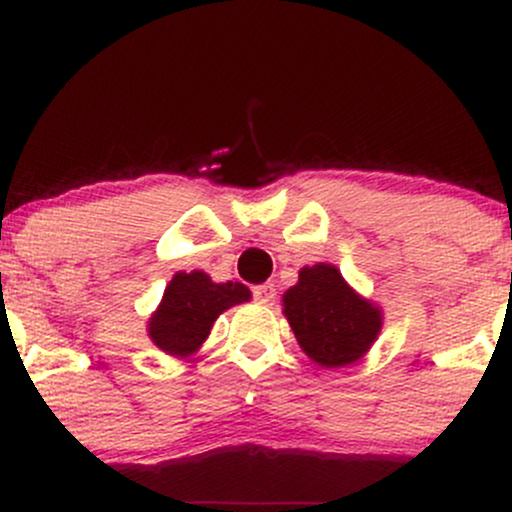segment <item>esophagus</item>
Returning <instances> with one entry per match:
<instances>
[{"label":"esophagus","mask_w":512,"mask_h":512,"mask_svg":"<svg viewBox=\"0 0 512 512\" xmlns=\"http://www.w3.org/2000/svg\"><path fill=\"white\" fill-rule=\"evenodd\" d=\"M252 296H255V301H257V303L269 305V303L274 301V296H276L274 284H262V286H255V289H252Z\"/></svg>","instance_id":"34e87169"}]
</instances>
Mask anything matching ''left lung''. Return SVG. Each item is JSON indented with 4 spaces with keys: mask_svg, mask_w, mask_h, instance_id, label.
<instances>
[{
    "mask_svg": "<svg viewBox=\"0 0 512 512\" xmlns=\"http://www.w3.org/2000/svg\"><path fill=\"white\" fill-rule=\"evenodd\" d=\"M284 315L301 349L317 366L356 363L383 327V310L361 298L334 264L317 262L298 272L284 293Z\"/></svg>",
    "mask_w": 512,
    "mask_h": 512,
    "instance_id": "obj_1",
    "label": "left lung"
}]
</instances>
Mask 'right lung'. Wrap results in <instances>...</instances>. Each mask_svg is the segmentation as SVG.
I'll return each instance as SVG.
<instances>
[{
    "instance_id": "add662e5",
    "label": "right lung",
    "mask_w": 512,
    "mask_h": 512,
    "mask_svg": "<svg viewBox=\"0 0 512 512\" xmlns=\"http://www.w3.org/2000/svg\"><path fill=\"white\" fill-rule=\"evenodd\" d=\"M245 301H250V289L240 281L214 284L204 272H178L149 317L151 342L170 356H192L209 337L216 317Z\"/></svg>"
}]
</instances>
